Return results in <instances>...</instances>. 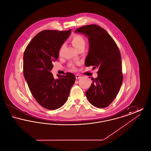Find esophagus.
I'll list each match as a JSON object with an SVG mask.
<instances>
[{
  "label": "esophagus",
  "instance_id": "1",
  "mask_svg": "<svg viewBox=\"0 0 151 151\" xmlns=\"http://www.w3.org/2000/svg\"><path fill=\"white\" fill-rule=\"evenodd\" d=\"M75 76H76V79H79L81 78V76H79V75H76Z\"/></svg>",
  "mask_w": 151,
  "mask_h": 151
}]
</instances>
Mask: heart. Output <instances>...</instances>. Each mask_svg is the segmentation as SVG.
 Returning <instances> with one entry per match:
<instances>
[{"label": "heart", "instance_id": "1", "mask_svg": "<svg viewBox=\"0 0 151 151\" xmlns=\"http://www.w3.org/2000/svg\"><path fill=\"white\" fill-rule=\"evenodd\" d=\"M71 42H72L73 46L77 50H78L81 47H85V46H86V41H85L84 38L82 36L79 35H75L72 37V39H71ZM62 48H63V46L60 47V49L59 50V53H60ZM70 66L73 70L75 69V67L73 64H70Z\"/></svg>", "mask_w": 151, "mask_h": 151}]
</instances>
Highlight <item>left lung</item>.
<instances>
[{"mask_svg":"<svg viewBox=\"0 0 151 151\" xmlns=\"http://www.w3.org/2000/svg\"><path fill=\"white\" fill-rule=\"evenodd\" d=\"M75 32L88 37L89 50L85 60L86 66L99 68L97 77L93 79L86 92V98L94 106L106 108L115 99L123 81L119 50L112 37L99 25L83 26Z\"/></svg>","mask_w":151,"mask_h":151,"instance_id":"8db88e82","label":"left lung"}]
</instances>
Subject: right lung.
<instances>
[{
    "instance_id": "add662e5",
    "label": "right lung",
    "mask_w": 151,
    "mask_h": 151,
    "mask_svg": "<svg viewBox=\"0 0 151 151\" xmlns=\"http://www.w3.org/2000/svg\"><path fill=\"white\" fill-rule=\"evenodd\" d=\"M71 32L42 30L33 37L24 53L23 73L30 91L37 102L48 110L65 104L75 81L72 73L55 79L50 72L52 62L57 60L59 50Z\"/></svg>"
}]
</instances>
